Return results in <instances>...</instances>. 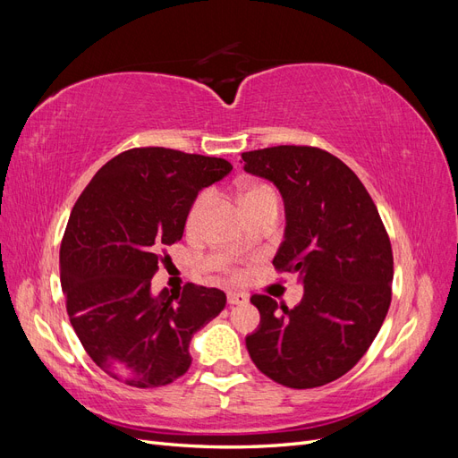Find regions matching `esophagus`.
Wrapping results in <instances>:
<instances>
[{"label": "esophagus", "mask_w": 458, "mask_h": 458, "mask_svg": "<svg viewBox=\"0 0 458 458\" xmlns=\"http://www.w3.org/2000/svg\"><path fill=\"white\" fill-rule=\"evenodd\" d=\"M227 301L229 306H242V303L248 301V296L244 293H229Z\"/></svg>", "instance_id": "esophagus-1"}]
</instances>
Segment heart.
Listing matches in <instances>:
<instances>
[{
  "mask_svg": "<svg viewBox=\"0 0 458 458\" xmlns=\"http://www.w3.org/2000/svg\"><path fill=\"white\" fill-rule=\"evenodd\" d=\"M212 191H202L200 195L195 199V202L191 204L189 214H187V227L189 229H197L202 217L206 216L208 208L212 206ZM239 204L244 210L246 216L254 214L258 208L266 206V204H276L279 206V192L275 191L273 185L263 183V182H250L239 187ZM234 273V271H233Z\"/></svg>",
  "mask_w": 458,
  "mask_h": 458,
  "instance_id": "1",
  "label": "heart"
}]
</instances>
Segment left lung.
Here are the masks:
<instances>
[{
  "mask_svg": "<svg viewBox=\"0 0 458 458\" xmlns=\"http://www.w3.org/2000/svg\"><path fill=\"white\" fill-rule=\"evenodd\" d=\"M242 160L248 174L281 191L286 231L273 266L303 281L294 310L266 294L250 298L261 321L246 350L276 384L325 386L357 365L384 323L394 279L390 237L365 185L330 152L279 145L242 152Z\"/></svg>",
  "mask_w": 458,
  "mask_h": 458,
  "instance_id": "8db88e82",
  "label": "left lung"
}]
</instances>
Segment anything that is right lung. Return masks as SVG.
Returning <instances> with one entry per match:
<instances>
[{"label":"right lung","instance_id":"1","mask_svg":"<svg viewBox=\"0 0 458 458\" xmlns=\"http://www.w3.org/2000/svg\"><path fill=\"white\" fill-rule=\"evenodd\" d=\"M231 162L175 148L120 152L76 200L61 242L66 313L84 350L108 377L168 386L189 370L192 335L224 311L217 288L187 283L152 294V276L182 241L191 204Z\"/></svg>","mask_w":458,"mask_h":458}]
</instances>
